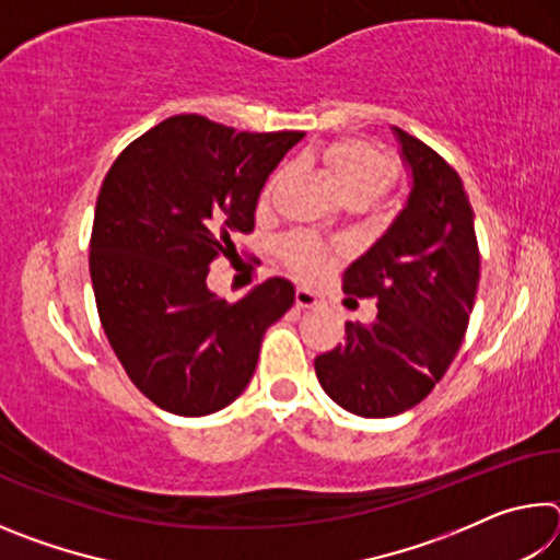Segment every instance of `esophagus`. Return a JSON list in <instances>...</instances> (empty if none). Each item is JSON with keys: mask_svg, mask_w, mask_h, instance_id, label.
<instances>
[{"mask_svg": "<svg viewBox=\"0 0 560 560\" xmlns=\"http://www.w3.org/2000/svg\"><path fill=\"white\" fill-rule=\"evenodd\" d=\"M318 306V296L308 289H296V308H314Z\"/></svg>", "mask_w": 560, "mask_h": 560, "instance_id": "esophagus-1", "label": "esophagus"}]
</instances>
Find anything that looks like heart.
<instances>
[{"label": "heart", "mask_w": 560, "mask_h": 560, "mask_svg": "<svg viewBox=\"0 0 560 560\" xmlns=\"http://www.w3.org/2000/svg\"><path fill=\"white\" fill-rule=\"evenodd\" d=\"M320 163L334 177L336 187L348 202L365 205L381 197L387 187L395 183L397 167L395 160L377 148L371 140L363 138H340L328 143L320 150ZM283 179V170L271 173V177L264 183L259 202L269 205L277 187ZM281 259L287 267L296 273L299 279L311 281L326 273L330 264H334V252L326 244H320L316 236L311 234H291L279 244Z\"/></svg>", "instance_id": "obj_1"}]
</instances>
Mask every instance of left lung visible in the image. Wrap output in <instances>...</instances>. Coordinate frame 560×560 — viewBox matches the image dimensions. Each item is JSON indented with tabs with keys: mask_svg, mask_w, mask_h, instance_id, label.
I'll list each match as a JSON object with an SVG mask.
<instances>
[{
	"mask_svg": "<svg viewBox=\"0 0 560 560\" xmlns=\"http://www.w3.org/2000/svg\"><path fill=\"white\" fill-rule=\"evenodd\" d=\"M412 170L405 210L343 273V291L375 299L373 324L314 360L318 383L343 410L393 417L432 393L467 334L479 287V246L462 177L447 160L395 128Z\"/></svg>",
	"mask_w": 560,
	"mask_h": 560,
	"instance_id": "obj_1",
	"label": "left lung"
}]
</instances>
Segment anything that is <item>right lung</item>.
Instances as JSON below:
<instances>
[{
    "instance_id": "obj_1",
    "label": "right lung",
    "mask_w": 560,
    "mask_h": 560,
    "mask_svg": "<svg viewBox=\"0 0 560 560\" xmlns=\"http://www.w3.org/2000/svg\"><path fill=\"white\" fill-rule=\"evenodd\" d=\"M301 138L183 113L132 140L103 179L89 254L98 318L132 385L167 412L202 417L236 400L264 330L293 306L287 279L230 303L207 273L254 232L261 187Z\"/></svg>"
}]
</instances>
